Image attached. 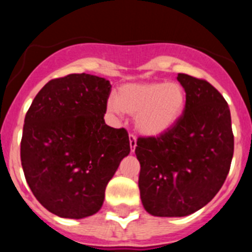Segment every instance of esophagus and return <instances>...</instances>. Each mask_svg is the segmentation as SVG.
Returning <instances> with one entry per match:
<instances>
[{
  "instance_id": "esophagus-1",
  "label": "esophagus",
  "mask_w": 252,
  "mask_h": 252,
  "mask_svg": "<svg viewBox=\"0 0 252 252\" xmlns=\"http://www.w3.org/2000/svg\"><path fill=\"white\" fill-rule=\"evenodd\" d=\"M130 149H131V153H133L135 151V149H136V137L133 136V135H130Z\"/></svg>"
}]
</instances>
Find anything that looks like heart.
<instances>
[{"instance_id":"1","label":"heart","mask_w":252,"mask_h":252,"mask_svg":"<svg viewBox=\"0 0 252 252\" xmlns=\"http://www.w3.org/2000/svg\"><path fill=\"white\" fill-rule=\"evenodd\" d=\"M186 88L178 82H141L121 86L116 98L107 101V112L133 115L137 132L146 137L161 136L180 121L187 108Z\"/></svg>"}]
</instances>
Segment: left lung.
I'll return each mask as SVG.
<instances>
[{"label": "left lung", "mask_w": 252, "mask_h": 252, "mask_svg": "<svg viewBox=\"0 0 252 252\" xmlns=\"http://www.w3.org/2000/svg\"><path fill=\"white\" fill-rule=\"evenodd\" d=\"M187 108L159 137L137 140L140 197L157 217H184L203 208L223 186L233 157L231 113L222 94L203 79L178 74Z\"/></svg>", "instance_id": "obj_1"}]
</instances>
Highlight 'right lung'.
Masks as SVG:
<instances>
[{
  "label": "right lung",
  "instance_id": "right-lung-1",
  "mask_svg": "<svg viewBox=\"0 0 252 252\" xmlns=\"http://www.w3.org/2000/svg\"><path fill=\"white\" fill-rule=\"evenodd\" d=\"M111 83L97 75L69 74L48 82L25 116L21 165L31 192L49 212L90 217L130 154L125 128L104 122Z\"/></svg>",
  "mask_w": 252,
  "mask_h": 252
}]
</instances>
